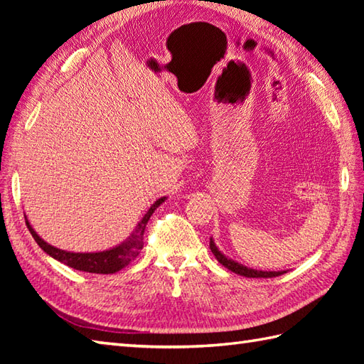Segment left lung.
Masks as SVG:
<instances>
[{"instance_id":"1","label":"left lung","mask_w":364,"mask_h":364,"mask_svg":"<svg viewBox=\"0 0 364 364\" xmlns=\"http://www.w3.org/2000/svg\"><path fill=\"white\" fill-rule=\"evenodd\" d=\"M210 249H211V252L214 253V257L218 258V261L220 262V264L225 266L228 270H231V272H235V274L249 277V278H274V277H278V275L284 274V272H264V270H255V269L245 267V266H242V264H237V262L228 259V258L225 257V255H222V253L218 250V247H215L213 239L210 241Z\"/></svg>"}]
</instances>
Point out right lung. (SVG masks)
<instances>
[{
  "label": "right lung",
  "instance_id": "add662e5",
  "mask_svg": "<svg viewBox=\"0 0 364 364\" xmlns=\"http://www.w3.org/2000/svg\"><path fill=\"white\" fill-rule=\"evenodd\" d=\"M166 197L158 198L154 202L150 210L146 211V214L142 218V220L139 222V225L136 227L134 233L131 235L125 242H122L120 245L114 247L111 250H105V252H98V253H73V252H65L56 249L50 244H46L43 239L38 236L33 227L29 225V222L26 220V225L31 231V235L36 239V242L41 245V249L46 252L53 257L54 259H58L60 262H64L68 267H73L76 270H82V272H90V274H114L119 272L120 269L128 266L131 261L137 258V255L141 253L144 249V233H145V227L150 220V215L153 211L164 202Z\"/></svg>",
  "mask_w": 364,
  "mask_h": 364
}]
</instances>
